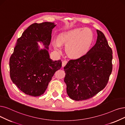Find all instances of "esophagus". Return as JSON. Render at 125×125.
I'll return each instance as SVG.
<instances>
[{
  "instance_id": "obj_1",
  "label": "esophagus",
  "mask_w": 125,
  "mask_h": 125,
  "mask_svg": "<svg viewBox=\"0 0 125 125\" xmlns=\"http://www.w3.org/2000/svg\"><path fill=\"white\" fill-rule=\"evenodd\" d=\"M67 62H68L66 61V60H64V61H63L62 62V67H64L66 65V64L67 63Z\"/></svg>"
}]
</instances>
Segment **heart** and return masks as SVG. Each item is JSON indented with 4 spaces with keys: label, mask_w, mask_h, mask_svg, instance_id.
I'll use <instances>...</instances> for the list:
<instances>
[{
    "label": "heart",
    "mask_w": 125,
    "mask_h": 125,
    "mask_svg": "<svg viewBox=\"0 0 125 125\" xmlns=\"http://www.w3.org/2000/svg\"><path fill=\"white\" fill-rule=\"evenodd\" d=\"M92 33L90 29H75L60 34L58 41L53 42V46L56 50L61 48L60 43H66L67 51L72 57H79L85 53L91 45Z\"/></svg>",
    "instance_id": "heart-1"
}]
</instances>
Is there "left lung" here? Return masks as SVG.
I'll return each instance as SVG.
<instances>
[{"label": "left lung", "instance_id": "1", "mask_svg": "<svg viewBox=\"0 0 125 125\" xmlns=\"http://www.w3.org/2000/svg\"><path fill=\"white\" fill-rule=\"evenodd\" d=\"M95 44L86 54L70 60L64 67L68 96L75 101L90 98L104 89L112 71V50L104 33L97 30Z\"/></svg>", "mask_w": 125, "mask_h": 125}]
</instances>
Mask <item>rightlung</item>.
Segmentation results:
<instances>
[{"label": "right lung", "instance_id": "obj_1", "mask_svg": "<svg viewBox=\"0 0 125 125\" xmlns=\"http://www.w3.org/2000/svg\"><path fill=\"white\" fill-rule=\"evenodd\" d=\"M54 23L44 22L30 25L17 40L10 58V75L12 81L29 95L39 96L45 92L54 74L62 68L61 59L53 61L48 51ZM37 41L46 49L39 51Z\"/></svg>", "mask_w": 125, "mask_h": 125}]
</instances>
